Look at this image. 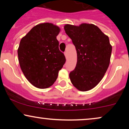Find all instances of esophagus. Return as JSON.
Instances as JSON below:
<instances>
[{
	"label": "esophagus",
	"instance_id": "34e87169",
	"mask_svg": "<svg viewBox=\"0 0 129 129\" xmlns=\"http://www.w3.org/2000/svg\"><path fill=\"white\" fill-rule=\"evenodd\" d=\"M64 56L65 57H66V58L67 59V57H68V54H67V52H64Z\"/></svg>",
	"mask_w": 129,
	"mask_h": 129
}]
</instances>
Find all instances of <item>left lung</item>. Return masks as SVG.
Masks as SVG:
<instances>
[{
    "instance_id": "8db88e82",
    "label": "left lung",
    "mask_w": 129,
    "mask_h": 129,
    "mask_svg": "<svg viewBox=\"0 0 129 129\" xmlns=\"http://www.w3.org/2000/svg\"><path fill=\"white\" fill-rule=\"evenodd\" d=\"M64 29L77 52L76 66L69 74L70 81L79 90H90L103 79L110 64L112 47L109 37L93 24H67Z\"/></svg>"
}]
</instances>
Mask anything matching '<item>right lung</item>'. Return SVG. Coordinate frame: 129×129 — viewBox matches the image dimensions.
Instances as JSON below:
<instances>
[{"instance_id": "obj_1", "label": "right lung", "mask_w": 129, "mask_h": 129, "mask_svg": "<svg viewBox=\"0 0 129 129\" xmlns=\"http://www.w3.org/2000/svg\"><path fill=\"white\" fill-rule=\"evenodd\" d=\"M60 30L58 26L50 23H40L20 40L17 54L21 70L37 88L50 87L66 61L56 39Z\"/></svg>"}]
</instances>
